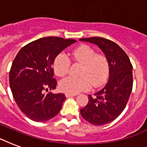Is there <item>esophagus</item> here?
<instances>
[{
  "instance_id": "34e87169",
  "label": "esophagus",
  "mask_w": 147,
  "mask_h": 147,
  "mask_svg": "<svg viewBox=\"0 0 147 147\" xmlns=\"http://www.w3.org/2000/svg\"><path fill=\"white\" fill-rule=\"evenodd\" d=\"M65 96L67 98H69V97H73V96H76V94H71V93H65Z\"/></svg>"
}]
</instances>
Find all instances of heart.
<instances>
[{"instance_id": "heart-1", "label": "heart", "mask_w": 147, "mask_h": 147, "mask_svg": "<svg viewBox=\"0 0 147 147\" xmlns=\"http://www.w3.org/2000/svg\"><path fill=\"white\" fill-rule=\"evenodd\" d=\"M71 56L83 66L80 71L81 76H69L59 82L62 92L78 94L90 89L92 85L99 87L106 82L110 73L108 59L102 54H98L93 48L87 45L76 47L71 52ZM71 62L68 56L60 53L53 62V69L56 76L62 77L69 71Z\"/></svg>"}]
</instances>
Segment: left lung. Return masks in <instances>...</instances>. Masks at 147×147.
<instances>
[{"instance_id": "left-lung-1", "label": "left lung", "mask_w": 147, "mask_h": 147, "mask_svg": "<svg viewBox=\"0 0 147 147\" xmlns=\"http://www.w3.org/2000/svg\"><path fill=\"white\" fill-rule=\"evenodd\" d=\"M97 45L110 64L109 78L102 89L88 95V103L80 110L81 115L93 125L101 126L114 121L122 113L133 88V66L126 53L118 45L102 37L80 39Z\"/></svg>"}]
</instances>
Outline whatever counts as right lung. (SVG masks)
Masks as SVG:
<instances>
[{"instance_id": "obj_1", "label": "right lung", "mask_w": 147, "mask_h": 147, "mask_svg": "<svg viewBox=\"0 0 147 147\" xmlns=\"http://www.w3.org/2000/svg\"><path fill=\"white\" fill-rule=\"evenodd\" d=\"M76 42L54 36L40 38L24 46L13 61L10 89L20 111L32 121H49L60 111L65 94L44 92L57 85L52 66L55 57Z\"/></svg>"}]
</instances>
